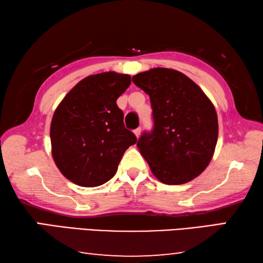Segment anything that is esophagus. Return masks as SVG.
<instances>
[{"label": "esophagus", "instance_id": "34e87169", "mask_svg": "<svg viewBox=\"0 0 263 263\" xmlns=\"http://www.w3.org/2000/svg\"><path fill=\"white\" fill-rule=\"evenodd\" d=\"M133 132H135V135H136L137 138H139V137H140V133H141V128L138 127V128H136V130L133 131Z\"/></svg>", "mask_w": 263, "mask_h": 263}]
</instances>
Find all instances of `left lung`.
<instances>
[{"instance_id": "obj_1", "label": "left lung", "mask_w": 263, "mask_h": 263, "mask_svg": "<svg viewBox=\"0 0 263 263\" xmlns=\"http://www.w3.org/2000/svg\"><path fill=\"white\" fill-rule=\"evenodd\" d=\"M149 96L153 130L137 142L154 176L164 184L194 180L210 163L218 139V118L211 101L186 75L153 68L132 77Z\"/></svg>"}]
</instances>
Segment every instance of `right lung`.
<instances>
[{
	"label": "right lung",
	"instance_id": "obj_1",
	"mask_svg": "<svg viewBox=\"0 0 263 263\" xmlns=\"http://www.w3.org/2000/svg\"><path fill=\"white\" fill-rule=\"evenodd\" d=\"M131 77L105 72L81 80L60 102L51 122L52 157L66 179L99 186L112 179L137 137L124 125L116 101Z\"/></svg>",
	"mask_w": 263,
	"mask_h": 263
}]
</instances>
